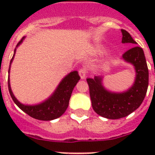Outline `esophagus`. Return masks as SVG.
I'll list each match as a JSON object with an SVG mask.
<instances>
[{"label":"esophagus","mask_w":155,"mask_h":155,"mask_svg":"<svg viewBox=\"0 0 155 155\" xmlns=\"http://www.w3.org/2000/svg\"><path fill=\"white\" fill-rule=\"evenodd\" d=\"M79 74H80V78H81L82 80L85 79L86 75H87V70H86V68H81V69H80V71H79Z\"/></svg>","instance_id":"obj_1"}]
</instances>
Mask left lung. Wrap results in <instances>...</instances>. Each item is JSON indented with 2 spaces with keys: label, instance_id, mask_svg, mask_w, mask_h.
I'll list each match as a JSON object with an SVG mask.
<instances>
[{
  "label": "left lung",
  "instance_id": "obj_1",
  "mask_svg": "<svg viewBox=\"0 0 155 155\" xmlns=\"http://www.w3.org/2000/svg\"><path fill=\"white\" fill-rule=\"evenodd\" d=\"M121 33L122 43L137 44L126 30H121ZM122 58L134 67L136 73L134 83L127 91H108L103 86V76L87 79L92 108L98 115L108 119H119L132 113L142 104L148 88L149 71L143 50L133 47L123 54Z\"/></svg>",
  "mask_w": 155,
  "mask_h": 155
}]
</instances>
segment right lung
<instances>
[{"label":"right lung","instance_id":"1","mask_svg":"<svg viewBox=\"0 0 155 155\" xmlns=\"http://www.w3.org/2000/svg\"><path fill=\"white\" fill-rule=\"evenodd\" d=\"M24 39H25V37H23L21 39V41L18 42L15 50H14L13 56L10 61V64H9L8 73L10 71L11 63L13 62L14 55H15L16 49L23 42ZM80 80V77L78 74L77 71H71L61 80V82L58 85L55 91L53 92V94L48 99H47L42 103L35 104V105L23 104L17 100V98L14 97L12 90H11L9 75H8V91H9V93H10V96L13 102L23 112L27 113L28 115L30 116L31 117L35 118V119L41 120H51L59 117L65 113V111L67 110L68 107V104H69V100L71 98L73 89Z\"/></svg>","mask_w":155,"mask_h":155}]
</instances>
